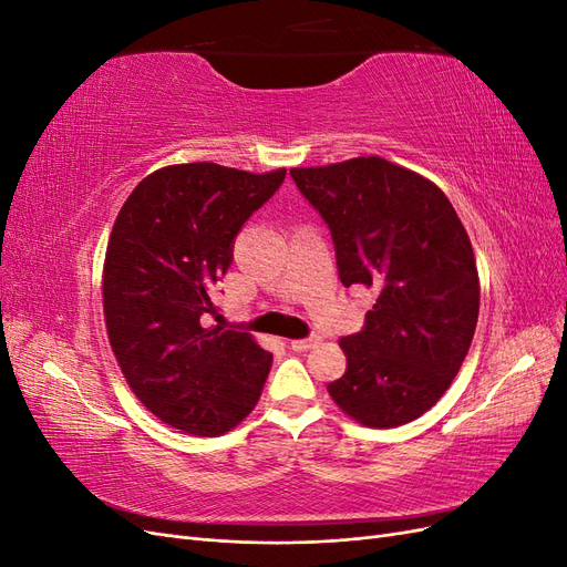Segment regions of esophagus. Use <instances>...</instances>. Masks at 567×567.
Instances as JSON below:
<instances>
[{"mask_svg":"<svg viewBox=\"0 0 567 567\" xmlns=\"http://www.w3.org/2000/svg\"><path fill=\"white\" fill-rule=\"evenodd\" d=\"M321 342V338L319 336H310V338H300V340H290V348L293 350H298V352H307V350H312V348H317Z\"/></svg>","mask_w":567,"mask_h":567,"instance_id":"esophagus-1","label":"esophagus"}]
</instances>
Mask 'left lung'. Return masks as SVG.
I'll list each match as a JSON object with an SVG mask.
<instances>
[{"label":"left lung","instance_id":"1","mask_svg":"<svg viewBox=\"0 0 567 567\" xmlns=\"http://www.w3.org/2000/svg\"><path fill=\"white\" fill-rule=\"evenodd\" d=\"M300 194L329 225L342 286L375 290L348 357L329 383L333 402L369 427L425 414L468 354L480 310L471 238L450 198L385 158L290 169Z\"/></svg>","mask_w":567,"mask_h":567}]
</instances>
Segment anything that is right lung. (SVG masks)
I'll use <instances>...</instances> for the list:
<instances>
[{
	"instance_id": "obj_1",
	"label": "right lung",
	"mask_w": 567,
	"mask_h": 567,
	"mask_svg": "<svg viewBox=\"0 0 567 567\" xmlns=\"http://www.w3.org/2000/svg\"><path fill=\"white\" fill-rule=\"evenodd\" d=\"M284 179L286 169L169 165L117 213L104 262L109 340L132 392L177 431L221 435L260 400L271 352L250 333L205 329L203 317L238 231Z\"/></svg>"
}]
</instances>
